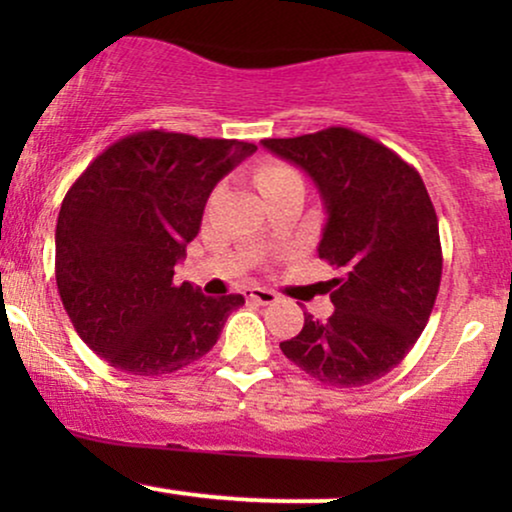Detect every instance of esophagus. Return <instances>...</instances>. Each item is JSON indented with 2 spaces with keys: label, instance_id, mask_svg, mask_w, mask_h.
<instances>
[{
  "label": "esophagus",
  "instance_id": "1",
  "mask_svg": "<svg viewBox=\"0 0 512 512\" xmlns=\"http://www.w3.org/2000/svg\"><path fill=\"white\" fill-rule=\"evenodd\" d=\"M248 298H250V301L269 305V303L276 301V293L272 289H262V286H252V289H248Z\"/></svg>",
  "mask_w": 512,
  "mask_h": 512
}]
</instances>
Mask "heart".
I'll return each mask as SVG.
<instances>
[{"mask_svg":"<svg viewBox=\"0 0 512 512\" xmlns=\"http://www.w3.org/2000/svg\"><path fill=\"white\" fill-rule=\"evenodd\" d=\"M293 178H298L296 170H293L291 166H286V163H281V161H264L255 170V182H257V187H260L262 192H267L269 187L279 185V182L293 180Z\"/></svg>","mask_w":512,"mask_h":512,"instance_id":"1","label":"heart"}]
</instances>
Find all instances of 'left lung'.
Instances as JSON below:
<instances>
[{"mask_svg": "<svg viewBox=\"0 0 512 512\" xmlns=\"http://www.w3.org/2000/svg\"><path fill=\"white\" fill-rule=\"evenodd\" d=\"M262 146L313 178L327 211L317 255L342 272L327 281L330 320L305 315L281 351L325 385L373 383L409 354L438 296L443 252L424 180L395 151L346 127Z\"/></svg>", "mask_w": 512, "mask_h": 512, "instance_id": "1", "label": "left lung"}]
</instances>
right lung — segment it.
Segmentation results:
<instances>
[{"label": "right lung", "instance_id": "right-lung-1", "mask_svg": "<svg viewBox=\"0 0 512 512\" xmlns=\"http://www.w3.org/2000/svg\"><path fill=\"white\" fill-rule=\"evenodd\" d=\"M257 146L192 134H129L93 158L64 197L55 276L74 330L110 366L154 378L216 344L240 293L173 284L211 190Z\"/></svg>", "mask_w": 512, "mask_h": 512}]
</instances>
